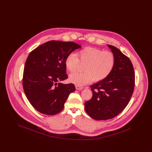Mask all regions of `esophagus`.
Masks as SVG:
<instances>
[{
	"instance_id": "1",
	"label": "esophagus",
	"mask_w": 152,
	"mask_h": 152,
	"mask_svg": "<svg viewBox=\"0 0 152 152\" xmlns=\"http://www.w3.org/2000/svg\"><path fill=\"white\" fill-rule=\"evenodd\" d=\"M75 87H76V89L77 90H81V89H83V87L79 86H76V85L75 86Z\"/></svg>"
}]
</instances>
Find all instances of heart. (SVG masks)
Here are the masks:
<instances>
[{"label":"heart","mask_w":152,"mask_h":152,"mask_svg":"<svg viewBox=\"0 0 152 152\" xmlns=\"http://www.w3.org/2000/svg\"><path fill=\"white\" fill-rule=\"evenodd\" d=\"M80 63L85 64L84 72L72 73L69 80L76 86H83L93 80L99 82L108 77L114 69L116 58L110 51L93 47H86L76 54H69L65 58V66L70 72L76 71Z\"/></svg>","instance_id":"1"}]
</instances>
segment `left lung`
<instances>
[{
	"mask_svg": "<svg viewBox=\"0 0 152 152\" xmlns=\"http://www.w3.org/2000/svg\"><path fill=\"white\" fill-rule=\"evenodd\" d=\"M108 46L116 58L114 69L105 79L91 86L93 96L85 102L87 113L96 120L120 114L128 104L134 88L135 74L130 59L115 47Z\"/></svg>",
	"mask_w": 152,
	"mask_h": 152,
	"instance_id": "left-lung-1",
	"label": "left lung"
}]
</instances>
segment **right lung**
<instances>
[{
	"label": "right lung",
	"mask_w": 152,
	"mask_h": 152,
	"mask_svg": "<svg viewBox=\"0 0 152 152\" xmlns=\"http://www.w3.org/2000/svg\"><path fill=\"white\" fill-rule=\"evenodd\" d=\"M81 46L71 42L51 40L31 51L26 60L23 87L31 104L39 112L54 115L63 110L73 84L60 83L68 78L65 58Z\"/></svg>",
	"instance_id": "right-lung-1"
}]
</instances>
